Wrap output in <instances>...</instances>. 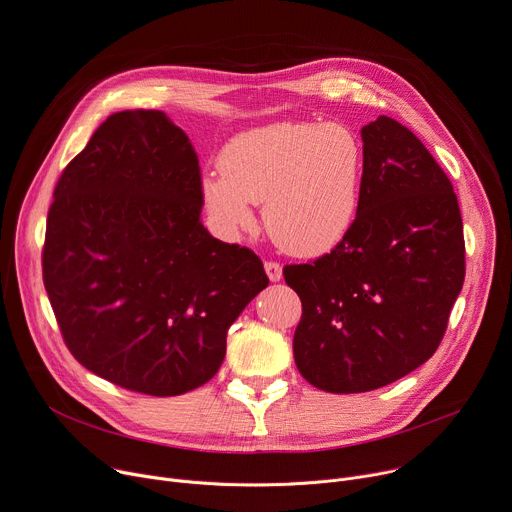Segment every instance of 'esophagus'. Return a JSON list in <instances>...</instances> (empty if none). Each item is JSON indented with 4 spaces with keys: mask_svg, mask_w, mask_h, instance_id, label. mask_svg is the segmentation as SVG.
Returning a JSON list of instances; mask_svg holds the SVG:
<instances>
[{
    "mask_svg": "<svg viewBox=\"0 0 512 512\" xmlns=\"http://www.w3.org/2000/svg\"><path fill=\"white\" fill-rule=\"evenodd\" d=\"M264 270H266L268 279H270L272 283H277V281H281V279H283V266H281L279 262L266 260V262H264Z\"/></svg>",
    "mask_w": 512,
    "mask_h": 512,
    "instance_id": "obj_1",
    "label": "esophagus"
}]
</instances>
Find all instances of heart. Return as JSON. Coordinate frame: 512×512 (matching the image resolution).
<instances>
[{
  "mask_svg": "<svg viewBox=\"0 0 512 512\" xmlns=\"http://www.w3.org/2000/svg\"><path fill=\"white\" fill-rule=\"evenodd\" d=\"M363 145L338 123H274L235 135L219 153L221 176L203 178V203L229 235L252 227L262 203L272 242L295 256L332 250L359 213Z\"/></svg>",
  "mask_w": 512,
  "mask_h": 512,
  "instance_id": "obj_1",
  "label": "heart"
}]
</instances>
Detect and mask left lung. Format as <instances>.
I'll return each instance as SVG.
<instances>
[{"instance_id":"8db88e82","label":"left lung","mask_w":512,"mask_h":512,"mask_svg":"<svg viewBox=\"0 0 512 512\" xmlns=\"http://www.w3.org/2000/svg\"><path fill=\"white\" fill-rule=\"evenodd\" d=\"M361 137L355 223L330 254L283 270L303 305L295 365L330 393L371 391L426 363L465 279L457 196L435 157L389 116Z\"/></svg>"}]
</instances>
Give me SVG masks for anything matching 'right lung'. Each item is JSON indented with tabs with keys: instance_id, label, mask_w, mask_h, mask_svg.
<instances>
[{
	"instance_id": "right-lung-1",
	"label": "right lung",
	"mask_w": 512,
	"mask_h": 512,
	"mask_svg": "<svg viewBox=\"0 0 512 512\" xmlns=\"http://www.w3.org/2000/svg\"><path fill=\"white\" fill-rule=\"evenodd\" d=\"M203 176L162 110L114 112L57 180L43 281L77 363L147 396L207 383L229 326L268 285L201 221Z\"/></svg>"
}]
</instances>
